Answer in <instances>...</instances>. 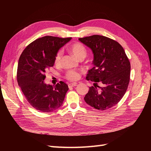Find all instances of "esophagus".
I'll return each instance as SVG.
<instances>
[{
  "mask_svg": "<svg viewBox=\"0 0 151 151\" xmlns=\"http://www.w3.org/2000/svg\"><path fill=\"white\" fill-rule=\"evenodd\" d=\"M77 83H70V84H68V87H69V88H70V87H74V86H77Z\"/></svg>",
  "mask_w": 151,
  "mask_h": 151,
  "instance_id": "obj_1",
  "label": "esophagus"
}]
</instances>
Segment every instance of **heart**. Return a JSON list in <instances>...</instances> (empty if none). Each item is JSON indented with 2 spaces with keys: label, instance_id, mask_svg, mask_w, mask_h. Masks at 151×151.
Segmentation results:
<instances>
[{
  "label": "heart",
  "instance_id": "heart-1",
  "mask_svg": "<svg viewBox=\"0 0 151 151\" xmlns=\"http://www.w3.org/2000/svg\"><path fill=\"white\" fill-rule=\"evenodd\" d=\"M70 51L73 55L77 58H85L87 55V50L86 48L82 44L75 43L72 45L70 47ZM62 56V52L61 50L58 51L55 58V63L56 65H59L61 62V58ZM65 77L70 81H76L80 78V74L76 70H68L65 74Z\"/></svg>",
  "mask_w": 151,
  "mask_h": 151
}]
</instances>
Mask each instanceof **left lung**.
Returning a JSON list of instances; mask_svg holds the SVG:
<instances>
[{
  "mask_svg": "<svg viewBox=\"0 0 151 151\" xmlns=\"http://www.w3.org/2000/svg\"><path fill=\"white\" fill-rule=\"evenodd\" d=\"M93 53L94 67L88 70L86 79L94 82L84 101L99 110L116 105L125 94L130 81V63L124 49L116 41L101 35L79 38ZM104 84L101 88L97 83ZM100 88L99 90L97 87Z\"/></svg>",
  "mask_w": 151,
  "mask_h": 151,
  "instance_id": "obj_1",
  "label": "left lung"
}]
</instances>
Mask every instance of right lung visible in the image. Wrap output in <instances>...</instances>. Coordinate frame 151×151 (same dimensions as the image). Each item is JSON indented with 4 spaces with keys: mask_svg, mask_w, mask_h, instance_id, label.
<instances>
[{
    "mask_svg": "<svg viewBox=\"0 0 151 151\" xmlns=\"http://www.w3.org/2000/svg\"><path fill=\"white\" fill-rule=\"evenodd\" d=\"M71 38L46 36L35 40L21 53L17 65V79L27 101L36 110L52 112L60 108L68 90L62 81L55 86L47 84L45 72L53 67L58 50Z\"/></svg>",
    "mask_w": 151,
    "mask_h": 151,
    "instance_id": "obj_1",
    "label": "right lung"
}]
</instances>
